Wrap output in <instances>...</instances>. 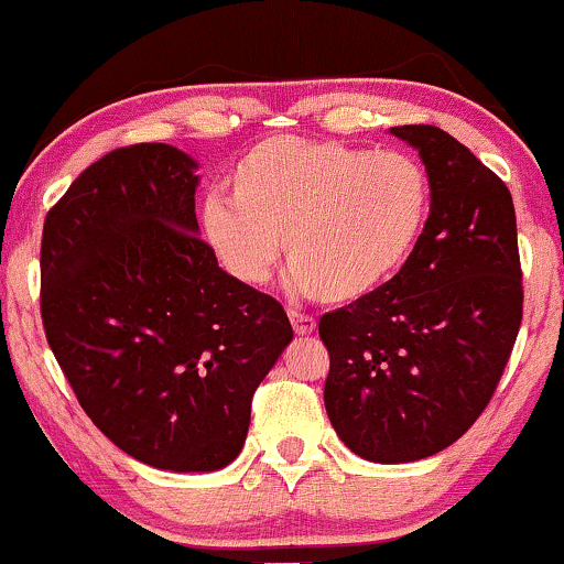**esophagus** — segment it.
Masks as SVG:
<instances>
[{"label":"esophagus","mask_w":564,"mask_h":564,"mask_svg":"<svg viewBox=\"0 0 564 564\" xmlns=\"http://www.w3.org/2000/svg\"><path fill=\"white\" fill-rule=\"evenodd\" d=\"M289 319H291V325H294V333L296 335H310V333H315V317H310V315H304V312H296V310H289Z\"/></svg>","instance_id":"obj_1"}]
</instances>
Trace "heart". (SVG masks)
I'll return each mask as SVG.
<instances>
[{"instance_id": "1", "label": "heart", "mask_w": 564, "mask_h": 564, "mask_svg": "<svg viewBox=\"0 0 564 564\" xmlns=\"http://www.w3.org/2000/svg\"><path fill=\"white\" fill-rule=\"evenodd\" d=\"M229 184L231 199L213 195L199 210L226 273L262 286L283 239L291 286L335 304L369 296L405 265L432 205L422 161L335 140H262Z\"/></svg>"}]
</instances>
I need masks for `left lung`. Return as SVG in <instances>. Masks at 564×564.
Masks as SVG:
<instances>
[{
	"label": "left lung",
	"mask_w": 564,
	"mask_h": 564,
	"mask_svg": "<svg viewBox=\"0 0 564 564\" xmlns=\"http://www.w3.org/2000/svg\"><path fill=\"white\" fill-rule=\"evenodd\" d=\"M422 155L430 218L405 265L319 317L325 409L361 458L409 463L451 447L495 395L523 319L510 189L432 124L390 130Z\"/></svg>",
	"instance_id": "8db88e82"
}]
</instances>
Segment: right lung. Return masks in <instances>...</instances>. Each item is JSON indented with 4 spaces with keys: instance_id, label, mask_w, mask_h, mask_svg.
Instances as JSON below:
<instances>
[{
    "instance_id": "add662e5",
    "label": "right lung",
    "mask_w": 564,
    "mask_h": 564,
    "mask_svg": "<svg viewBox=\"0 0 564 564\" xmlns=\"http://www.w3.org/2000/svg\"><path fill=\"white\" fill-rule=\"evenodd\" d=\"M197 163L117 148L48 208L41 319L77 403L119 451L163 471L237 458L258 384L294 338L283 306L197 237Z\"/></svg>"
}]
</instances>
